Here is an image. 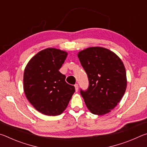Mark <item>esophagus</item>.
<instances>
[{
	"label": "esophagus",
	"mask_w": 147,
	"mask_h": 147,
	"mask_svg": "<svg viewBox=\"0 0 147 147\" xmlns=\"http://www.w3.org/2000/svg\"><path fill=\"white\" fill-rule=\"evenodd\" d=\"M74 87H75L76 92H78V84H76L75 85H74Z\"/></svg>",
	"instance_id": "1"
}]
</instances>
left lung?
<instances>
[{
    "label": "left lung",
    "instance_id": "1",
    "mask_svg": "<svg viewBox=\"0 0 147 147\" xmlns=\"http://www.w3.org/2000/svg\"><path fill=\"white\" fill-rule=\"evenodd\" d=\"M78 57L89 80L88 88L80 91L86 106L94 115L109 113L120 102L127 86L123 61L102 47L86 49Z\"/></svg>",
    "mask_w": 147,
    "mask_h": 147
}]
</instances>
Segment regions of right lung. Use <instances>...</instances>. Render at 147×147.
Listing matches in <instances>:
<instances>
[{"label":"right lung","instance_id":"1","mask_svg":"<svg viewBox=\"0 0 147 147\" xmlns=\"http://www.w3.org/2000/svg\"><path fill=\"white\" fill-rule=\"evenodd\" d=\"M67 56L66 52L49 48L36 54L24 72V91L30 104L46 115H60L66 109L74 86L65 82L59 71Z\"/></svg>","mask_w":147,"mask_h":147}]
</instances>
